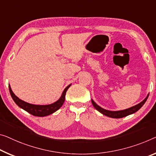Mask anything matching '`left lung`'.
Here are the masks:
<instances>
[{"label": "left lung", "mask_w": 156, "mask_h": 156, "mask_svg": "<svg viewBox=\"0 0 156 156\" xmlns=\"http://www.w3.org/2000/svg\"><path fill=\"white\" fill-rule=\"evenodd\" d=\"M148 95H149V94H148L147 96L146 97L145 99L143 101L139 103V104L136 105L133 107H131L128 109H123V110H119V111H110V110L103 109L102 107H100L99 105H97L93 99H91V102H92V104L93 105V107H94L98 112H100V113L102 114L103 115H105L106 116L110 117V118L120 119V118H123V117L128 116V115L133 114L134 113H135L136 112H137L138 110L140 109L144 105V103L146 102V101H147V99H148Z\"/></svg>", "instance_id": "left-lung-1"}]
</instances>
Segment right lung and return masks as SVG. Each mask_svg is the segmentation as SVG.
<instances>
[{
	"mask_svg": "<svg viewBox=\"0 0 156 156\" xmlns=\"http://www.w3.org/2000/svg\"><path fill=\"white\" fill-rule=\"evenodd\" d=\"M70 86H71V83L65 88L63 93H62L61 98H60L57 101L52 103V104L45 105L30 104V103L26 102L25 101H23V100L20 99V98H19L17 96H16L15 94L13 93L9 85V93H10L11 96L14 102H15L16 104L20 107V108L25 110V111L28 112V113L30 114L33 115V116L43 117V116H49V115L54 113L55 112H56L57 110L61 108L65 101V99H66V94L67 90H68V88L70 87Z\"/></svg>",
	"mask_w": 156,
	"mask_h": 156,
	"instance_id": "add662e5",
	"label": "right lung"
}]
</instances>
